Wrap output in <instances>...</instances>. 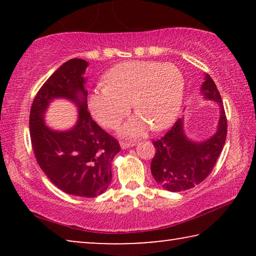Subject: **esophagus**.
<instances>
[{
    "label": "esophagus",
    "mask_w": 256,
    "mask_h": 256,
    "mask_svg": "<svg viewBox=\"0 0 256 256\" xmlns=\"http://www.w3.org/2000/svg\"><path fill=\"white\" fill-rule=\"evenodd\" d=\"M136 146V144H133V142H126V141L120 142V148H122V149L131 148V146Z\"/></svg>",
    "instance_id": "1"
}]
</instances>
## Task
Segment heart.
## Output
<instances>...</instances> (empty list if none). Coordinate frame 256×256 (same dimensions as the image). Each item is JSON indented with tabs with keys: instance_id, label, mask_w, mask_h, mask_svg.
<instances>
[{
	"instance_id": "b5f03b06",
	"label": "heart",
	"mask_w": 256,
	"mask_h": 256,
	"mask_svg": "<svg viewBox=\"0 0 256 256\" xmlns=\"http://www.w3.org/2000/svg\"><path fill=\"white\" fill-rule=\"evenodd\" d=\"M106 86L90 94L88 106L99 124L114 128L131 110L134 116L120 130L123 136H140L149 126L162 131L175 122L184 97V76L172 64L130 60L112 68Z\"/></svg>"
}]
</instances>
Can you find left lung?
I'll list each match as a JSON object with an SVG mask.
<instances>
[{"label":"left lung","instance_id":"1","mask_svg":"<svg viewBox=\"0 0 256 256\" xmlns=\"http://www.w3.org/2000/svg\"><path fill=\"white\" fill-rule=\"evenodd\" d=\"M201 94L219 106V122L214 136L203 141H193L185 134L182 118L162 138L152 142L156 154L151 162V174L170 192L190 190L204 180L214 170L226 141V114L220 94L209 74L204 76Z\"/></svg>","mask_w":256,"mask_h":256}]
</instances>
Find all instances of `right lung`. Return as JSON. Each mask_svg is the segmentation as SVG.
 <instances>
[{"mask_svg":"<svg viewBox=\"0 0 256 256\" xmlns=\"http://www.w3.org/2000/svg\"><path fill=\"white\" fill-rule=\"evenodd\" d=\"M89 63L72 58L42 84L30 110V138L37 162L56 188L81 198H96L112 182V162L120 144L92 118L88 112L84 73ZM56 98L74 103L78 120L72 128H50L44 114Z\"/></svg>","mask_w":256,"mask_h":256,"instance_id":"obj_1","label":"right lung"}]
</instances>
